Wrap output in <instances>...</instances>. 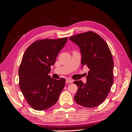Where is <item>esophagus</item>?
<instances>
[{
  "instance_id": "1",
  "label": "esophagus",
  "mask_w": 132,
  "mask_h": 132,
  "mask_svg": "<svg viewBox=\"0 0 132 132\" xmlns=\"http://www.w3.org/2000/svg\"><path fill=\"white\" fill-rule=\"evenodd\" d=\"M73 80L72 79H66V83L67 84H69V83H73Z\"/></svg>"
}]
</instances>
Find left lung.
<instances>
[{
	"label": "left lung",
	"mask_w": 132,
	"mask_h": 132,
	"mask_svg": "<svg viewBox=\"0 0 132 132\" xmlns=\"http://www.w3.org/2000/svg\"><path fill=\"white\" fill-rule=\"evenodd\" d=\"M79 47L81 63L89 69L86 83L76 80L78 86L74 97L79 105L94 108L100 105L108 97L113 82V61L106 41L98 34L88 31L70 37Z\"/></svg>",
	"instance_id": "obj_1"
}]
</instances>
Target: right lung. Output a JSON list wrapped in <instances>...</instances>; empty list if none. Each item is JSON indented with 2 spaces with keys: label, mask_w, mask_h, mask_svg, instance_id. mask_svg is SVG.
Returning a JSON list of instances; mask_svg holds the SVG:
<instances>
[{
  "label": "right lung",
  "mask_w": 132,
  "mask_h": 132,
  "mask_svg": "<svg viewBox=\"0 0 132 132\" xmlns=\"http://www.w3.org/2000/svg\"><path fill=\"white\" fill-rule=\"evenodd\" d=\"M67 39L61 38L35 41L23 54L19 69L20 88L28 104L37 111L53 106L64 88L65 79L56 80L48 73Z\"/></svg>",
  "instance_id": "obj_1"
}]
</instances>
